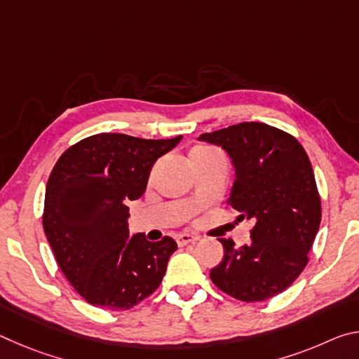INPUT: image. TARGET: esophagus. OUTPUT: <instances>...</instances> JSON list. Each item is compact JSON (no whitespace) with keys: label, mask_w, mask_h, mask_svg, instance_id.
Returning a JSON list of instances; mask_svg holds the SVG:
<instances>
[{"label":"esophagus","mask_w":359,"mask_h":359,"mask_svg":"<svg viewBox=\"0 0 359 359\" xmlns=\"http://www.w3.org/2000/svg\"><path fill=\"white\" fill-rule=\"evenodd\" d=\"M175 241H177V244L180 247H184V245H188V244H194V242L199 241V238H198V236L184 233V234H179L177 238H175Z\"/></svg>","instance_id":"esophagus-1"}]
</instances>
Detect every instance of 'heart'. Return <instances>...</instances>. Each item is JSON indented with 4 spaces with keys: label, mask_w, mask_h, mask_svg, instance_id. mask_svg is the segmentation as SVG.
Listing matches in <instances>:
<instances>
[{
    "label": "heart",
    "mask_w": 359,
    "mask_h": 359,
    "mask_svg": "<svg viewBox=\"0 0 359 359\" xmlns=\"http://www.w3.org/2000/svg\"><path fill=\"white\" fill-rule=\"evenodd\" d=\"M193 150H209L208 147H194Z\"/></svg>",
    "instance_id": "1"
}]
</instances>
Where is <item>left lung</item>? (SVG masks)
Masks as SVG:
<instances>
[{
    "label": "left lung",
    "mask_w": 359,
    "mask_h": 359,
    "mask_svg": "<svg viewBox=\"0 0 359 359\" xmlns=\"http://www.w3.org/2000/svg\"><path fill=\"white\" fill-rule=\"evenodd\" d=\"M201 141L220 145L236 169L228 204L238 220H252V242L223 244L222 263L210 280L244 302L271 299L293 283L306 267L321 222V201L311 160L297 139L276 126L244 121Z\"/></svg>",
    "instance_id": "left-lung-1"
}]
</instances>
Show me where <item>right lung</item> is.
<instances>
[{
    "label": "right lung",
    "mask_w": 359,
    "mask_h": 359,
    "mask_svg": "<svg viewBox=\"0 0 359 359\" xmlns=\"http://www.w3.org/2000/svg\"><path fill=\"white\" fill-rule=\"evenodd\" d=\"M180 139L101 133L71 145L53 166L42 226L60 269L92 306L126 311L160 287L177 244L169 236L130 239L126 204L142 196L154 163Z\"/></svg>",
    "instance_id": "add662e5"
}]
</instances>
